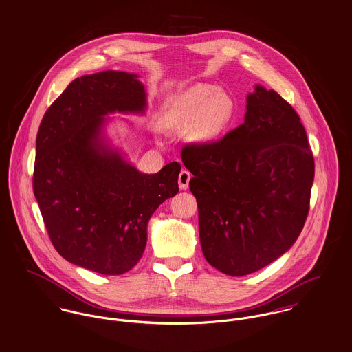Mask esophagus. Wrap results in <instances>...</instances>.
Instances as JSON below:
<instances>
[{
    "instance_id": "obj_1",
    "label": "esophagus",
    "mask_w": 352,
    "mask_h": 352,
    "mask_svg": "<svg viewBox=\"0 0 352 352\" xmlns=\"http://www.w3.org/2000/svg\"><path fill=\"white\" fill-rule=\"evenodd\" d=\"M190 178H192V174L188 171V170H182L179 173V177H178V184H179V188L182 190H188L189 188V182H190Z\"/></svg>"
}]
</instances>
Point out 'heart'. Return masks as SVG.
<instances>
[{
	"instance_id": "obj_1",
	"label": "heart",
	"mask_w": 352,
	"mask_h": 352,
	"mask_svg": "<svg viewBox=\"0 0 352 352\" xmlns=\"http://www.w3.org/2000/svg\"><path fill=\"white\" fill-rule=\"evenodd\" d=\"M234 113V101L223 90L209 83H195L173 96L166 105L162 122L166 129H192L198 142L216 139Z\"/></svg>"
}]
</instances>
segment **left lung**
<instances>
[{"label": "left lung", "mask_w": 352, "mask_h": 352, "mask_svg": "<svg viewBox=\"0 0 352 352\" xmlns=\"http://www.w3.org/2000/svg\"><path fill=\"white\" fill-rule=\"evenodd\" d=\"M244 122L221 140L192 144L182 162L193 174L205 259L221 273H255L301 234L314 160L298 115L276 91L256 85Z\"/></svg>", "instance_id": "1"}]
</instances>
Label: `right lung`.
Wrapping results in <instances>:
<instances>
[{"instance_id": "1", "label": "right lung", "mask_w": 352, "mask_h": 352, "mask_svg": "<svg viewBox=\"0 0 352 352\" xmlns=\"http://www.w3.org/2000/svg\"><path fill=\"white\" fill-rule=\"evenodd\" d=\"M146 109L138 74L108 70L74 79L40 122L34 193L55 250L76 266L129 272L144 252L153 213L179 190L178 162L140 173L105 135L109 115Z\"/></svg>"}]
</instances>
